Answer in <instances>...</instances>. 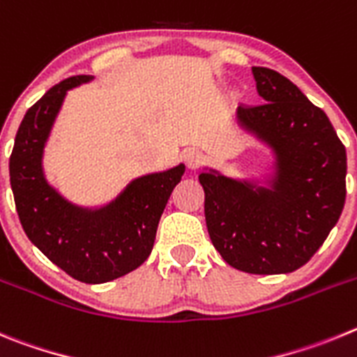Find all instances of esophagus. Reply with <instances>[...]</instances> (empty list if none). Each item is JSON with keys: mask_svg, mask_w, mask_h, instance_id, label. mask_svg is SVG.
Instances as JSON below:
<instances>
[{"mask_svg": "<svg viewBox=\"0 0 357 357\" xmlns=\"http://www.w3.org/2000/svg\"><path fill=\"white\" fill-rule=\"evenodd\" d=\"M185 162L186 165H188V169H192V171H195L199 165L202 163V155H201V151L197 149H186L185 151Z\"/></svg>", "mask_w": 357, "mask_h": 357, "instance_id": "esophagus-1", "label": "esophagus"}]
</instances>
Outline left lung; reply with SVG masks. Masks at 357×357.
Returning <instances> with one entry per match:
<instances>
[{"label": "left lung", "instance_id": "left-lung-1", "mask_svg": "<svg viewBox=\"0 0 357 357\" xmlns=\"http://www.w3.org/2000/svg\"><path fill=\"white\" fill-rule=\"evenodd\" d=\"M263 102L236 108L240 126L274 153L271 188L210 169L199 174L211 243L249 274H287L310 261L345 204L347 153L319 107L288 78L252 67Z\"/></svg>", "mask_w": 357, "mask_h": 357}]
</instances>
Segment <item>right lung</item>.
Segmentation results:
<instances>
[{
    "instance_id": "add662e5",
    "label": "right lung",
    "mask_w": 357,
    "mask_h": 357,
    "mask_svg": "<svg viewBox=\"0 0 357 357\" xmlns=\"http://www.w3.org/2000/svg\"><path fill=\"white\" fill-rule=\"evenodd\" d=\"M73 76L46 92L26 112L10 155V185L21 226L33 245L70 278L108 282L149 258L156 229L185 165L137 178L107 206L82 208L46 181L44 147L67 91L91 82Z\"/></svg>"
}]
</instances>
